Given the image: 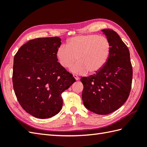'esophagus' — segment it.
<instances>
[{
    "mask_svg": "<svg viewBox=\"0 0 147 147\" xmlns=\"http://www.w3.org/2000/svg\"><path fill=\"white\" fill-rule=\"evenodd\" d=\"M73 77L74 78H75V80H76V81L79 80V77L77 75H76V74H73Z\"/></svg>",
    "mask_w": 147,
    "mask_h": 147,
    "instance_id": "esophagus-1",
    "label": "esophagus"
}]
</instances>
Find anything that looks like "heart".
<instances>
[{"mask_svg": "<svg viewBox=\"0 0 147 147\" xmlns=\"http://www.w3.org/2000/svg\"><path fill=\"white\" fill-rule=\"evenodd\" d=\"M111 44L105 36L85 35L73 37L67 46L62 45L56 51V57L62 67L77 74H95L104 66L111 53Z\"/></svg>", "mask_w": 147, "mask_h": 147, "instance_id": "obj_1", "label": "heart"}]
</instances>
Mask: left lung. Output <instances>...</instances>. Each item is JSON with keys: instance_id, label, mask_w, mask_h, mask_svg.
Here are the masks:
<instances>
[{"instance_id": "left-lung-1", "label": "left lung", "mask_w": 147, "mask_h": 147, "mask_svg": "<svg viewBox=\"0 0 147 147\" xmlns=\"http://www.w3.org/2000/svg\"><path fill=\"white\" fill-rule=\"evenodd\" d=\"M111 44L105 65L94 75L82 77V100L85 107L100 115L112 113L127 100L131 88L133 69L128 48L118 34L102 30Z\"/></svg>"}]
</instances>
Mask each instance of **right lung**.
I'll use <instances>...</instances> for the list:
<instances>
[{
	"mask_svg": "<svg viewBox=\"0 0 147 147\" xmlns=\"http://www.w3.org/2000/svg\"><path fill=\"white\" fill-rule=\"evenodd\" d=\"M57 36L31 40L14 55L13 88L23 109L33 117L46 119L61 110V94L76 80L57 62L61 45Z\"/></svg>",
	"mask_w": 147,
	"mask_h": 147,
	"instance_id": "add662e5",
	"label": "right lung"
}]
</instances>
